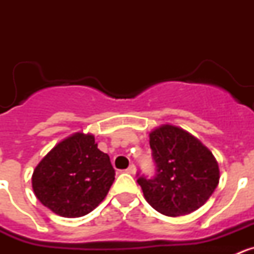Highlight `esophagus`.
I'll return each mask as SVG.
<instances>
[{"label": "esophagus", "mask_w": 254, "mask_h": 254, "mask_svg": "<svg viewBox=\"0 0 254 254\" xmlns=\"http://www.w3.org/2000/svg\"><path fill=\"white\" fill-rule=\"evenodd\" d=\"M127 173H129V174H136V165L134 164H131L128 167V169L126 170Z\"/></svg>", "instance_id": "34e87169"}]
</instances>
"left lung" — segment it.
I'll list each match as a JSON object with an SVG mask.
<instances>
[{
  "label": "left lung",
  "mask_w": 254,
  "mask_h": 254,
  "mask_svg": "<svg viewBox=\"0 0 254 254\" xmlns=\"http://www.w3.org/2000/svg\"><path fill=\"white\" fill-rule=\"evenodd\" d=\"M156 177H140L143 197L167 216H183L198 210L214 193L220 169L212 152L193 134L177 126L161 125L149 133Z\"/></svg>",
  "instance_id": "1"
}]
</instances>
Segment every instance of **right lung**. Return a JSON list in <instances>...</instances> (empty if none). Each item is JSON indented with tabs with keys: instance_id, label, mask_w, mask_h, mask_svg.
<instances>
[{
	"instance_id": "obj_1",
	"label": "right lung",
	"mask_w": 254,
	"mask_h": 254,
	"mask_svg": "<svg viewBox=\"0 0 254 254\" xmlns=\"http://www.w3.org/2000/svg\"><path fill=\"white\" fill-rule=\"evenodd\" d=\"M108 154L91 133L75 132L35 167L31 187L42 205L62 217H81L96 208L114 182Z\"/></svg>"
}]
</instances>
